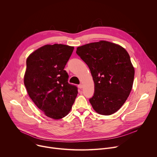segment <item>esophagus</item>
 <instances>
[{
  "instance_id": "34e87169",
  "label": "esophagus",
  "mask_w": 157,
  "mask_h": 157,
  "mask_svg": "<svg viewBox=\"0 0 157 157\" xmlns=\"http://www.w3.org/2000/svg\"><path fill=\"white\" fill-rule=\"evenodd\" d=\"M82 87H83V86H82V84H79V85H78V87H79V89H82Z\"/></svg>"
}]
</instances>
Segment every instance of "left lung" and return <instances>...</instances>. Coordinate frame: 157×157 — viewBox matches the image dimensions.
Wrapping results in <instances>:
<instances>
[{"mask_svg": "<svg viewBox=\"0 0 157 157\" xmlns=\"http://www.w3.org/2000/svg\"><path fill=\"white\" fill-rule=\"evenodd\" d=\"M76 53L87 64L94 82L89 99L97 113L113 114L124 105L132 90L135 70L126 50L101 40L79 47Z\"/></svg>", "mask_w": 157, "mask_h": 157, "instance_id": "left-lung-1", "label": "left lung"}]
</instances>
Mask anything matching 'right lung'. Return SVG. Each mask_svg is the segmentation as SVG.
Wrapping results in <instances>:
<instances>
[{"label":"right lung","instance_id":"obj_1","mask_svg":"<svg viewBox=\"0 0 157 157\" xmlns=\"http://www.w3.org/2000/svg\"><path fill=\"white\" fill-rule=\"evenodd\" d=\"M74 47L45 44L27 58L24 84L29 96L46 116L60 119L68 115L78 93L68 82L64 67Z\"/></svg>","mask_w":157,"mask_h":157}]
</instances>
